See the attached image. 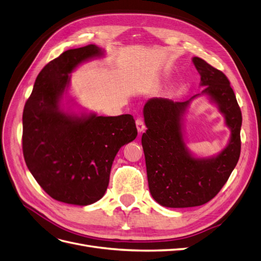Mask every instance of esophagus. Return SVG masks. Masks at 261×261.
Instances as JSON below:
<instances>
[{
    "mask_svg": "<svg viewBox=\"0 0 261 261\" xmlns=\"http://www.w3.org/2000/svg\"><path fill=\"white\" fill-rule=\"evenodd\" d=\"M135 123H136V127H137L138 133H143L145 130V128H146L144 121L141 120V118H136V122Z\"/></svg>",
    "mask_w": 261,
    "mask_h": 261,
    "instance_id": "34e87169",
    "label": "esophagus"
}]
</instances>
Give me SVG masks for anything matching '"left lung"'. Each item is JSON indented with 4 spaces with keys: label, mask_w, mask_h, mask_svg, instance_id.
<instances>
[{
    "label": "left lung",
    "mask_w": 261,
    "mask_h": 261,
    "mask_svg": "<svg viewBox=\"0 0 261 261\" xmlns=\"http://www.w3.org/2000/svg\"><path fill=\"white\" fill-rule=\"evenodd\" d=\"M200 75L202 93L219 106L231 129L230 143L212 158H194L185 146L181 116L192 99L174 102L150 99L144 107L146 133L141 137L149 191L153 199L169 208L207 203L230 177L241 154L242 112L227 77L200 58L193 59Z\"/></svg>",
    "instance_id": "8db88e82"
}]
</instances>
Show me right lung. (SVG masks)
I'll return each mask as SVG.
<instances>
[{
	"instance_id": "1",
	"label": "right lung",
	"mask_w": 261,
	"mask_h": 261,
	"mask_svg": "<svg viewBox=\"0 0 261 261\" xmlns=\"http://www.w3.org/2000/svg\"><path fill=\"white\" fill-rule=\"evenodd\" d=\"M102 53L94 44L63 52L39 73L23 108L25 162L43 191L61 202L87 206L102 198L117 151L137 136L130 114L77 116L61 109L69 73Z\"/></svg>"
}]
</instances>
